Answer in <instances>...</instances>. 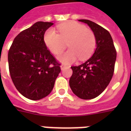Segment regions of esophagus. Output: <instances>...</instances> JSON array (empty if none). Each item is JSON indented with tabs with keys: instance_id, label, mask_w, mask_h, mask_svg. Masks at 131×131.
<instances>
[{
	"instance_id": "esophagus-1",
	"label": "esophagus",
	"mask_w": 131,
	"mask_h": 131,
	"mask_svg": "<svg viewBox=\"0 0 131 131\" xmlns=\"http://www.w3.org/2000/svg\"><path fill=\"white\" fill-rule=\"evenodd\" d=\"M65 67H67V65H65V64H61L60 65V69H61V70H63Z\"/></svg>"
}]
</instances>
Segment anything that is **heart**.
<instances>
[{"label":"heart","mask_w":131,"mask_h":131,"mask_svg":"<svg viewBox=\"0 0 131 131\" xmlns=\"http://www.w3.org/2000/svg\"><path fill=\"white\" fill-rule=\"evenodd\" d=\"M58 30L59 34L52 28L47 30L44 35V42L56 55L63 51L67 43L70 49L58 58L59 60L64 63L73 62L78 58L83 60L93 53L96 44L95 35L84 25L69 21L59 24Z\"/></svg>","instance_id":"obj_1"}]
</instances>
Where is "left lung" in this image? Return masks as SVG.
<instances>
[{"label":"left lung","mask_w":131,"mask_h":131,"mask_svg":"<svg viewBox=\"0 0 131 131\" xmlns=\"http://www.w3.org/2000/svg\"><path fill=\"white\" fill-rule=\"evenodd\" d=\"M87 24L94 34L96 47L93 55L84 63L71 67L73 74L69 86L82 99L97 97L112 80L116 60V51L110 33L97 24L88 19H79Z\"/></svg>","instance_id":"8db88e82"}]
</instances>
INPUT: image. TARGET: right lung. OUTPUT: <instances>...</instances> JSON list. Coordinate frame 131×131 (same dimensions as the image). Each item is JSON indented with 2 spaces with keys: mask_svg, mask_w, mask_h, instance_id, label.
Instances as JSON below:
<instances>
[{
  "mask_svg": "<svg viewBox=\"0 0 131 131\" xmlns=\"http://www.w3.org/2000/svg\"><path fill=\"white\" fill-rule=\"evenodd\" d=\"M52 22L37 21L14 39L8 53L9 69L16 89L28 99L47 96L60 73V64L44 42Z\"/></svg>",
  "mask_w": 131,
  "mask_h": 131,
  "instance_id": "add662e5",
  "label": "right lung"
}]
</instances>
